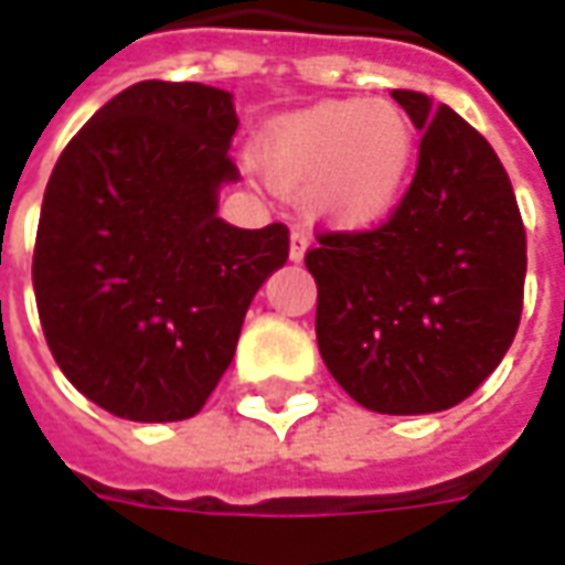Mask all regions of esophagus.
Here are the masks:
<instances>
[{
	"label": "esophagus",
	"mask_w": 565,
	"mask_h": 565,
	"mask_svg": "<svg viewBox=\"0 0 565 565\" xmlns=\"http://www.w3.org/2000/svg\"><path fill=\"white\" fill-rule=\"evenodd\" d=\"M309 250V237L302 232H290V263H302Z\"/></svg>",
	"instance_id": "34e87169"
}]
</instances>
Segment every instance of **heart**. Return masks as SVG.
<instances>
[{
  "mask_svg": "<svg viewBox=\"0 0 565 565\" xmlns=\"http://www.w3.org/2000/svg\"><path fill=\"white\" fill-rule=\"evenodd\" d=\"M417 157V129L395 102L331 98L268 122L253 163L281 194H306L321 225L367 232L393 213Z\"/></svg>",
  "mask_w": 565,
  "mask_h": 565,
  "instance_id": "obj_1",
  "label": "heart"
}]
</instances>
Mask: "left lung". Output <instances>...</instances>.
Masks as SVG:
<instances>
[{
    "instance_id": "1",
    "label": "left lung",
    "mask_w": 565,
    "mask_h": 565,
    "mask_svg": "<svg viewBox=\"0 0 565 565\" xmlns=\"http://www.w3.org/2000/svg\"><path fill=\"white\" fill-rule=\"evenodd\" d=\"M393 98L424 132L412 188L374 232L321 234L315 337L333 380L377 414L455 408L520 328L525 228L492 145L424 92Z\"/></svg>"
}]
</instances>
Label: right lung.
Returning <instances> with one entry per match:
<instances>
[{
    "label": "right lung",
    "instance_id": "right-lung-1",
    "mask_svg": "<svg viewBox=\"0 0 565 565\" xmlns=\"http://www.w3.org/2000/svg\"><path fill=\"white\" fill-rule=\"evenodd\" d=\"M232 92L145 79L110 98L57 157L33 290L57 367L98 408L170 424L201 412L244 315L287 263L281 222L234 228Z\"/></svg>",
    "mask_w": 565,
    "mask_h": 565
}]
</instances>
